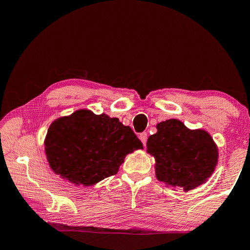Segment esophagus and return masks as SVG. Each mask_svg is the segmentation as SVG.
Here are the masks:
<instances>
[{
  "instance_id": "esophagus-1",
  "label": "esophagus",
  "mask_w": 250,
  "mask_h": 250,
  "mask_svg": "<svg viewBox=\"0 0 250 250\" xmlns=\"http://www.w3.org/2000/svg\"><path fill=\"white\" fill-rule=\"evenodd\" d=\"M139 139L141 140L142 145L146 146V139H148V133H146V132H142V133H140V134H139Z\"/></svg>"
}]
</instances>
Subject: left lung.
Here are the masks:
<instances>
[{
	"mask_svg": "<svg viewBox=\"0 0 250 250\" xmlns=\"http://www.w3.org/2000/svg\"><path fill=\"white\" fill-rule=\"evenodd\" d=\"M157 130L146 141V151L156 159L157 179L185 191L207 181L218 161V149L210 134L190 130L177 119L160 122Z\"/></svg>",
	"mask_w": 250,
	"mask_h": 250,
	"instance_id": "1",
	"label": "left lung"
}]
</instances>
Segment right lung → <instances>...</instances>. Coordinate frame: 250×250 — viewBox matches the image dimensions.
<instances>
[{"label":"right lung","mask_w":250,"mask_h":250,"mask_svg":"<svg viewBox=\"0 0 250 250\" xmlns=\"http://www.w3.org/2000/svg\"><path fill=\"white\" fill-rule=\"evenodd\" d=\"M45 154L51 169L74 185L92 186L116 175L125 157L141 141L118 118L78 110L47 130Z\"/></svg>","instance_id":"right-lung-1"}]
</instances>
